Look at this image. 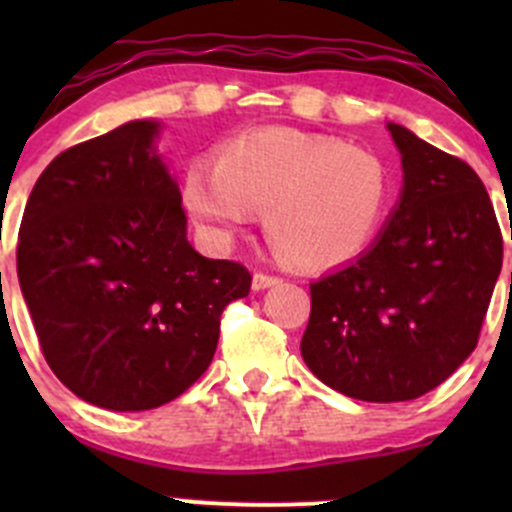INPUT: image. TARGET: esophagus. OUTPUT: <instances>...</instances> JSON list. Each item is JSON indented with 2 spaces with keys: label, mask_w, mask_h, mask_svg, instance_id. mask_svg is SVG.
Masks as SVG:
<instances>
[{
  "label": "esophagus",
  "mask_w": 512,
  "mask_h": 512,
  "mask_svg": "<svg viewBox=\"0 0 512 512\" xmlns=\"http://www.w3.org/2000/svg\"><path fill=\"white\" fill-rule=\"evenodd\" d=\"M280 282L282 277L270 275V272H255V277H252V289H267V287L280 285Z\"/></svg>",
  "instance_id": "34e87169"
}]
</instances>
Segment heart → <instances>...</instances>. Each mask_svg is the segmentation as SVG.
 I'll list each match as a JSON object with an SVG mask.
<instances>
[{
    "mask_svg": "<svg viewBox=\"0 0 512 512\" xmlns=\"http://www.w3.org/2000/svg\"><path fill=\"white\" fill-rule=\"evenodd\" d=\"M185 205L213 240L227 242L265 210L277 255L302 270L354 260L384 223L391 178L384 160L332 136L260 131L220 151L215 170L195 163Z\"/></svg>",
    "mask_w": 512,
    "mask_h": 512,
    "instance_id": "b5f03b06",
    "label": "heart"
}]
</instances>
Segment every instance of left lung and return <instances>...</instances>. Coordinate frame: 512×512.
<instances>
[{"instance_id":"1","label":"left lung","mask_w":512,"mask_h":512,"mask_svg":"<svg viewBox=\"0 0 512 512\" xmlns=\"http://www.w3.org/2000/svg\"><path fill=\"white\" fill-rule=\"evenodd\" d=\"M389 131L404 165L401 203L369 252L309 285L302 337L319 381L376 404L418 399L468 359L503 265L476 170L404 126Z\"/></svg>"}]
</instances>
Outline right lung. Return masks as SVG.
Masks as SVG:
<instances>
[{"mask_svg": "<svg viewBox=\"0 0 512 512\" xmlns=\"http://www.w3.org/2000/svg\"><path fill=\"white\" fill-rule=\"evenodd\" d=\"M156 133L131 121L59 153L19 227V285L46 364L111 411L156 409L190 389L213 361L220 314L252 285L240 262L193 250Z\"/></svg>", "mask_w": 512, "mask_h": 512, "instance_id": "obj_1", "label": "right lung"}]
</instances>
